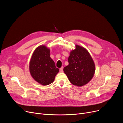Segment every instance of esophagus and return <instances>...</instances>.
<instances>
[{
  "label": "esophagus",
  "instance_id": "1",
  "mask_svg": "<svg viewBox=\"0 0 123 123\" xmlns=\"http://www.w3.org/2000/svg\"><path fill=\"white\" fill-rule=\"evenodd\" d=\"M59 71H60V73L63 72V67H62L61 68H60V69H59Z\"/></svg>",
  "mask_w": 123,
  "mask_h": 123
}]
</instances>
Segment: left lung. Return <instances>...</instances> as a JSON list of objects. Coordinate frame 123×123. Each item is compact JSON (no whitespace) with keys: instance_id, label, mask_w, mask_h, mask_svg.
Segmentation results:
<instances>
[{"instance_id":"8db88e82","label":"left lung","mask_w":123,"mask_h":123,"mask_svg":"<svg viewBox=\"0 0 123 123\" xmlns=\"http://www.w3.org/2000/svg\"><path fill=\"white\" fill-rule=\"evenodd\" d=\"M68 62L63 71L73 85L82 87L92 80L95 72V65L85 48L75 45V48L70 52Z\"/></svg>"}]
</instances>
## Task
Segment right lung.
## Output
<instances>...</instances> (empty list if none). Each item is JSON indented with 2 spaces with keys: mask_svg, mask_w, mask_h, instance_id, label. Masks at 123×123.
Segmentation results:
<instances>
[{
  "mask_svg": "<svg viewBox=\"0 0 123 123\" xmlns=\"http://www.w3.org/2000/svg\"><path fill=\"white\" fill-rule=\"evenodd\" d=\"M50 53L49 48L44 45H41L34 50L29 62L31 76L35 81L43 86L53 82L55 76L59 71L50 57Z\"/></svg>",
  "mask_w": 123,
  "mask_h": 123,
  "instance_id": "add662e5",
  "label": "right lung"
}]
</instances>
